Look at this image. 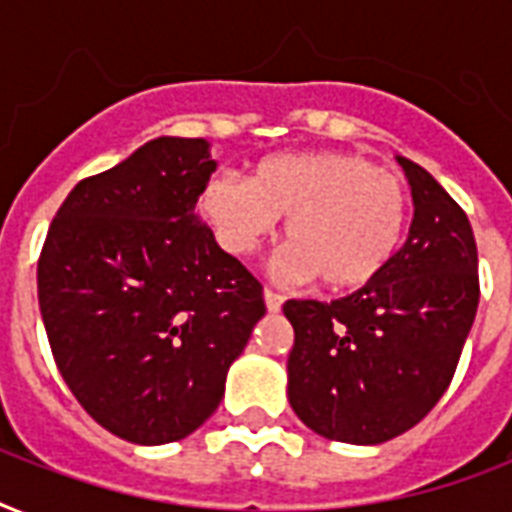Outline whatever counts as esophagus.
<instances>
[{
  "instance_id": "esophagus-1",
  "label": "esophagus",
  "mask_w": 512,
  "mask_h": 512,
  "mask_svg": "<svg viewBox=\"0 0 512 512\" xmlns=\"http://www.w3.org/2000/svg\"><path fill=\"white\" fill-rule=\"evenodd\" d=\"M263 297H265V308H268V311H271V313L281 311V305H284V297H281L279 292H273L271 287H265Z\"/></svg>"
}]
</instances>
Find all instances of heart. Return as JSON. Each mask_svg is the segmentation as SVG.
I'll return each instance as SVG.
<instances>
[{
	"instance_id": "b5f03b06",
	"label": "heart",
	"mask_w": 512,
	"mask_h": 512,
	"mask_svg": "<svg viewBox=\"0 0 512 512\" xmlns=\"http://www.w3.org/2000/svg\"><path fill=\"white\" fill-rule=\"evenodd\" d=\"M199 215L217 244L249 257L284 220L287 271L316 276L324 289L353 292L372 284L404 244L409 191L393 172L342 151L268 156L247 180L209 177Z\"/></svg>"
}]
</instances>
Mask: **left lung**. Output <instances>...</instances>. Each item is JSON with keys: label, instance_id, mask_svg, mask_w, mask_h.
Masks as SVG:
<instances>
[{"label": "left lung", "instance_id": "8db88e82", "mask_svg": "<svg viewBox=\"0 0 512 512\" xmlns=\"http://www.w3.org/2000/svg\"><path fill=\"white\" fill-rule=\"evenodd\" d=\"M409 239L358 292L332 303L287 300L295 329L289 404L319 436L382 444L444 396L478 311V249L468 215L420 164Z\"/></svg>", "mask_w": 512, "mask_h": 512}]
</instances>
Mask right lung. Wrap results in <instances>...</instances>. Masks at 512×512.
I'll list each match as a JSON object with an SVG mask.
<instances>
[{"mask_svg":"<svg viewBox=\"0 0 512 512\" xmlns=\"http://www.w3.org/2000/svg\"><path fill=\"white\" fill-rule=\"evenodd\" d=\"M204 138H156L84 177L44 239L36 287L52 356L92 420L132 444L191 436L265 316L263 287L196 215Z\"/></svg>","mask_w":512,"mask_h":512,"instance_id":"1","label":"right lung"}]
</instances>
